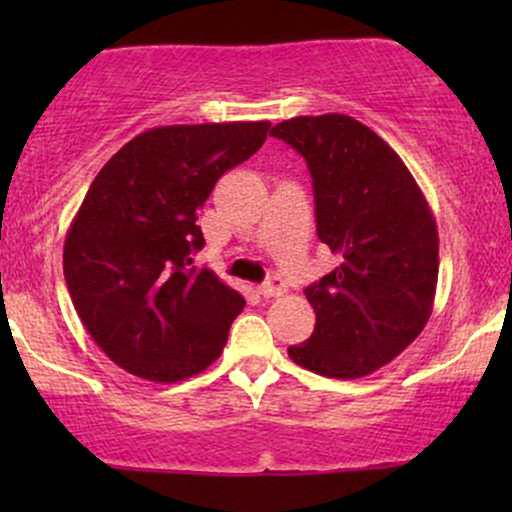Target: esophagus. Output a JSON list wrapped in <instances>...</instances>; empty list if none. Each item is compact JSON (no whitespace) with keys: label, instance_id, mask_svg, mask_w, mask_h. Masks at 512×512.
Masks as SVG:
<instances>
[{"label":"esophagus","instance_id":"esophagus-1","mask_svg":"<svg viewBox=\"0 0 512 512\" xmlns=\"http://www.w3.org/2000/svg\"><path fill=\"white\" fill-rule=\"evenodd\" d=\"M260 293L264 298H276V296H284L286 293V284L279 279V276H272L269 281H264L260 286Z\"/></svg>","mask_w":512,"mask_h":512}]
</instances>
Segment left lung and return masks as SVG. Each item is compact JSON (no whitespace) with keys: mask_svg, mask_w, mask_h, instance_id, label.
Returning a JSON list of instances; mask_svg holds the SVG:
<instances>
[{"mask_svg":"<svg viewBox=\"0 0 512 512\" xmlns=\"http://www.w3.org/2000/svg\"><path fill=\"white\" fill-rule=\"evenodd\" d=\"M269 134L308 163L317 238L342 257L305 289L315 330L289 356L325 378H363L402 354L431 317L436 219L402 158L354 117H293Z\"/></svg>","mask_w":512,"mask_h":512,"instance_id":"left-lung-1","label":"left lung"}]
</instances>
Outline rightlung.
<instances>
[{
	"label": "right lung",
	"mask_w": 512,
	"mask_h": 512,
	"mask_svg": "<svg viewBox=\"0 0 512 512\" xmlns=\"http://www.w3.org/2000/svg\"><path fill=\"white\" fill-rule=\"evenodd\" d=\"M267 132L269 122L146 129L88 187L64 240V281L93 342L127 373L175 383L221 356L245 301L192 262L204 245L197 211Z\"/></svg>",
	"instance_id": "add662e5"
}]
</instances>
